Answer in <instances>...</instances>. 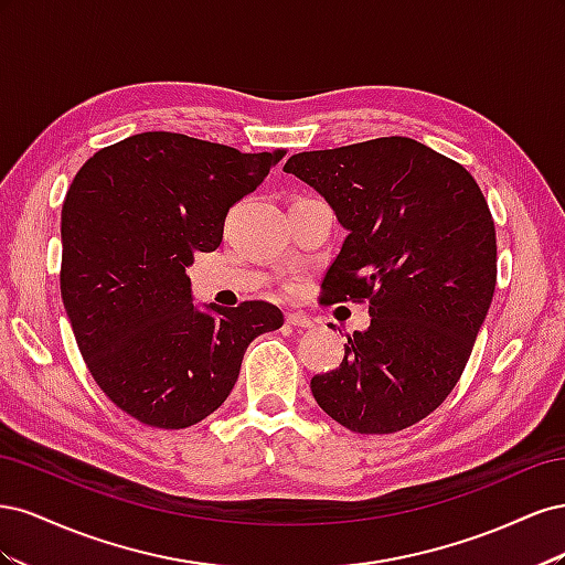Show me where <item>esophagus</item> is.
<instances>
[{"label":"esophagus","mask_w":565,"mask_h":565,"mask_svg":"<svg viewBox=\"0 0 565 565\" xmlns=\"http://www.w3.org/2000/svg\"><path fill=\"white\" fill-rule=\"evenodd\" d=\"M285 320H287V324H292V328H301V330H309V328H313V320H311L309 316H303V313L289 311V313L285 316Z\"/></svg>","instance_id":"1"}]
</instances>
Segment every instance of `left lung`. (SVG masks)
<instances>
[{"mask_svg": "<svg viewBox=\"0 0 565 565\" xmlns=\"http://www.w3.org/2000/svg\"><path fill=\"white\" fill-rule=\"evenodd\" d=\"M318 191L347 241L322 301H367L344 361L316 374V403L355 434H393L448 398L498 280L494 224L465 167L415 139L384 136L285 162Z\"/></svg>", "mask_w": 565, "mask_h": 565, "instance_id": "left-lung-1", "label": "left lung"}]
</instances>
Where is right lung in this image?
Masks as SVG:
<instances>
[{"label":"right lung","mask_w":565,"mask_h":565,"mask_svg":"<svg viewBox=\"0 0 565 565\" xmlns=\"http://www.w3.org/2000/svg\"><path fill=\"white\" fill-rule=\"evenodd\" d=\"M285 152H241L172 131L98 150L61 212V297L100 391L158 429H185L228 398L252 339L280 309L193 303L185 268L214 252L237 200Z\"/></svg>","instance_id":"obj_1"}]
</instances>
